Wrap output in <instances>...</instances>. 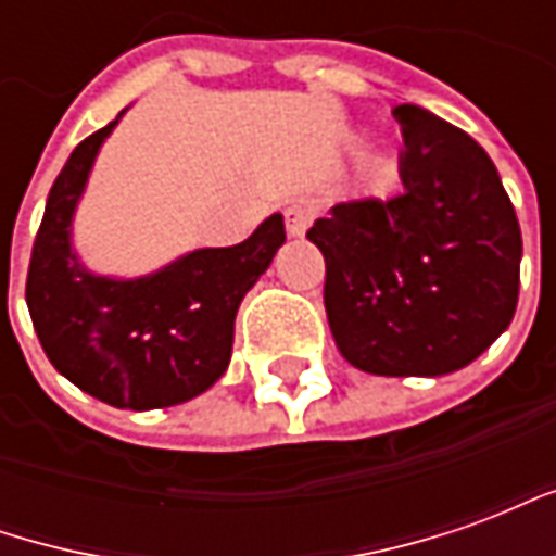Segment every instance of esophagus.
<instances>
[{
  "label": "esophagus",
  "mask_w": 556,
  "mask_h": 556,
  "mask_svg": "<svg viewBox=\"0 0 556 556\" xmlns=\"http://www.w3.org/2000/svg\"><path fill=\"white\" fill-rule=\"evenodd\" d=\"M282 217H286V231H289L291 238H301V235H306V229L313 226L315 207L309 205V202H291V205L282 211Z\"/></svg>",
  "instance_id": "34e87169"
}]
</instances>
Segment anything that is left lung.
Here are the masks:
<instances>
[{
	"mask_svg": "<svg viewBox=\"0 0 556 556\" xmlns=\"http://www.w3.org/2000/svg\"><path fill=\"white\" fill-rule=\"evenodd\" d=\"M402 193L330 207L306 238L325 255L337 349L363 372L438 375L473 363L518 306L521 229L477 139L422 106L393 110Z\"/></svg>",
	"mask_w": 556,
	"mask_h": 556,
	"instance_id": "obj_1",
	"label": "left lung"
}]
</instances>
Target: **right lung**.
Masks as SVG:
<instances>
[{"label":"right lung","mask_w":556,"mask_h":556,"mask_svg":"<svg viewBox=\"0 0 556 556\" xmlns=\"http://www.w3.org/2000/svg\"><path fill=\"white\" fill-rule=\"evenodd\" d=\"M118 118L83 139L59 172L31 247L26 303L43 354L71 384L113 408H169L226 372L238 306L274 262L286 226L270 214L243 243L193 250L148 277L86 270L71 223Z\"/></svg>","instance_id":"1"}]
</instances>
